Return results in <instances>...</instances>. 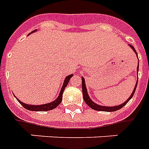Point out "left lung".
Wrapping results in <instances>:
<instances>
[{
    "label": "left lung",
    "mask_w": 149,
    "mask_h": 149,
    "mask_svg": "<svg viewBox=\"0 0 149 149\" xmlns=\"http://www.w3.org/2000/svg\"><path fill=\"white\" fill-rule=\"evenodd\" d=\"M131 48L132 49L134 52L136 53V54L137 58H138V55H137V53L136 51V49L134 48L133 46L129 45ZM138 70H139V62H138V66H137V69L136 71L138 73ZM137 83H138V79L136 81V86H135V88H134L133 91H132V93L131 94L130 97L127 99L124 103H121L120 105H118V106H113V107H106V106H102V105H99V104H97L95 102H93L91 99L90 98V96L88 95V93H87V90H86V84H85V79H84V78L82 77V89H83V100L85 101V103L88 105V106L91 107V108H92L95 111H116L119 110L120 108H122L123 106H125L126 105V103H128V101L132 98L133 96L134 93H135V91H136V86H137Z\"/></svg>",
    "instance_id": "left-lung-1"
}]
</instances>
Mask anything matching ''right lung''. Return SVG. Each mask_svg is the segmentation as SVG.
Listing matches in <instances>:
<instances>
[{"mask_svg":"<svg viewBox=\"0 0 149 149\" xmlns=\"http://www.w3.org/2000/svg\"><path fill=\"white\" fill-rule=\"evenodd\" d=\"M35 31H37V29L32 31L30 33H34ZM30 33H29V34H30ZM72 76L73 74H70V75L66 77V79H65L64 82H63V86H62V88H61V91H60L58 96L57 97V99H56L55 100H54V101L50 102V103H45V104H41V105H30V104H26V103H23L22 101H20L18 99H17V101H18L19 103H21L22 106L24 107L26 109H27V110L29 111H46L53 110V109H54L55 107H57L58 106L60 103H61V102H62L63 91H64V90H65V87L67 86V84L69 83L70 78Z\"/></svg>","mask_w":149,"mask_h":149,"instance_id":"obj_1","label":"right lung"}]
</instances>
